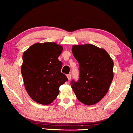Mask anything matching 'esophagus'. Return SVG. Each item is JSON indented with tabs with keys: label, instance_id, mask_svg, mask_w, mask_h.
I'll return each mask as SVG.
<instances>
[{
	"label": "esophagus",
	"instance_id": "1",
	"mask_svg": "<svg viewBox=\"0 0 133 133\" xmlns=\"http://www.w3.org/2000/svg\"><path fill=\"white\" fill-rule=\"evenodd\" d=\"M67 78H68V80H70V79H71V74H68V75H67Z\"/></svg>",
	"mask_w": 133,
	"mask_h": 133
}]
</instances>
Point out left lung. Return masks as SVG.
Instances as JSON below:
<instances>
[{
  "mask_svg": "<svg viewBox=\"0 0 133 133\" xmlns=\"http://www.w3.org/2000/svg\"><path fill=\"white\" fill-rule=\"evenodd\" d=\"M72 53L79 65V79L71 82L77 99L87 106L99 102L113 79V61L104 49L91 44L74 45Z\"/></svg>",
  "mask_w": 133,
  "mask_h": 133,
  "instance_id": "left-lung-1",
  "label": "left lung"
}]
</instances>
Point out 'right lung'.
<instances>
[{"mask_svg": "<svg viewBox=\"0 0 133 133\" xmlns=\"http://www.w3.org/2000/svg\"><path fill=\"white\" fill-rule=\"evenodd\" d=\"M63 46L54 42L36 43L23 54L21 72L24 87L30 97L40 104L48 105L56 99L59 87L68 81L61 73L58 57Z\"/></svg>", "mask_w": 133, "mask_h": 133, "instance_id": "obj_1", "label": "right lung"}]
</instances>
